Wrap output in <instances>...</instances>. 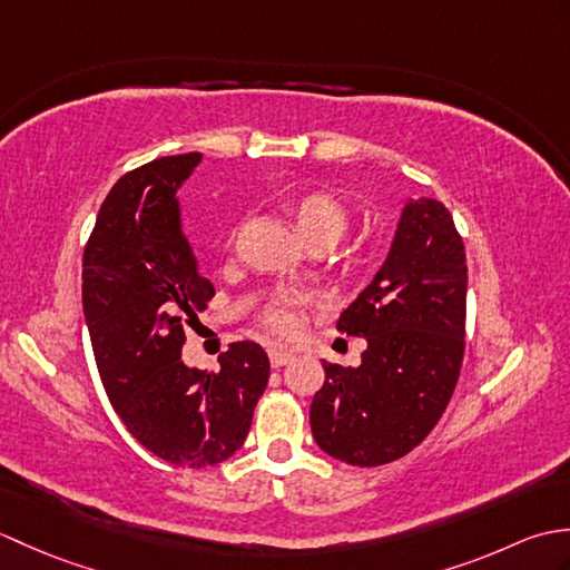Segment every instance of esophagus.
<instances>
[{
    "label": "esophagus",
    "instance_id": "obj_1",
    "mask_svg": "<svg viewBox=\"0 0 570 570\" xmlns=\"http://www.w3.org/2000/svg\"><path fill=\"white\" fill-rule=\"evenodd\" d=\"M294 360V353H288V350H282V347H272L269 350V362H272V367H284V365H288V362Z\"/></svg>",
    "mask_w": 570,
    "mask_h": 570
}]
</instances>
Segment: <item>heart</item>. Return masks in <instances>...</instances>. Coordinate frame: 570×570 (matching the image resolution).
Segmentation results:
<instances>
[{
    "mask_svg": "<svg viewBox=\"0 0 570 570\" xmlns=\"http://www.w3.org/2000/svg\"><path fill=\"white\" fill-rule=\"evenodd\" d=\"M284 210L308 245H335L350 225L345 205L323 188L296 193L284 203ZM304 306L306 301L301 296H276L262 308L259 321L276 337H294L304 323Z\"/></svg>",
    "mask_w": 570,
    "mask_h": 570,
    "instance_id": "b5f03b06",
    "label": "heart"
}]
</instances>
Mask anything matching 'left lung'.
I'll return each instance as SVG.
<instances>
[{
  "mask_svg": "<svg viewBox=\"0 0 570 570\" xmlns=\"http://www.w3.org/2000/svg\"><path fill=\"white\" fill-rule=\"evenodd\" d=\"M468 264L443 203H409L390 257L337 331L367 337L360 367L323 362L311 431L321 451L374 468L426 439L451 402L465 355Z\"/></svg>",
  "mask_w": 570,
  "mask_h": 570,
  "instance_id": "1",
  "label": "left lung"
}]
</instances>
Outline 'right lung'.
Listing matches in <instances>:
<instances>
[{"instance_id": "obj_1", "label": "right lung", "mask_w": 570, "mask_h": 570, "mask_svg": "<svg viewBox=\"0 0 570 570\" xmlns=\"http://www.w3.org/2000/svg\"><path fill=\"white\" fill-rule=\"evenodd\" d=\"M198 161L190 151L127 171L82 252V313L107 399L147 451L184 468L235 455L269 382V357L252 341L229 345L217 372L180 360L186 328L215 296L176 200Z\"/></svg>"}]
</instances>
